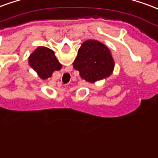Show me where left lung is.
Returning a JSON list of instances; mask_svg holds the SVG:
<instances>
[{
    "instance_id": "obj_1",
    "label": "left lung",
    "mask_w": 158,
    "mask_h": 158,
    "mask_svg": "<svg viewBox=\"0 0 158 158\" xmlns=\"http://www.w3.org/2000/svg\"><path fill=\"white\" fill-rule=\"evenodd\" d=\"M73 65L83 79L94 84L111 75L115 61L108 47L99 41L89 39L81 44Z\"/></svg>"
}]
</instances>
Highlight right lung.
<instances>
[{
  "instance_id": "add662e5",
  "label": "right lung",
  "mask_w": 158,
  "mask_h": 158,
  "mask_svg": "<svg viewBox=\"0 0 158 158\" xmlns=\"http://www.w3.org/2000/svg\"><path fill=\"white\" fill-rule=\"evenodd\" d=\"M28 64L43 80L52 77L54 71L62 69V64L55 57L54 52L46 47H37L29 56Z\"/></svg>"
}]
</instances>
